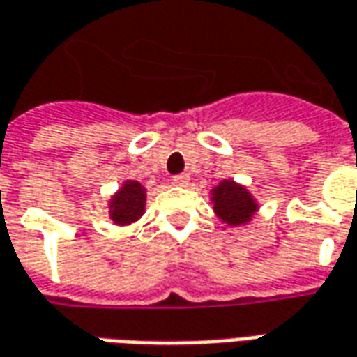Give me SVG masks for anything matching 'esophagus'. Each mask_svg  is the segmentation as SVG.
<instances>
[{"mask_svg": "<svg viewBox=\"0 0 357 357\" xmlns=\"http://www.w3.org/2000/svg\"><path fill=\"white\" fill-rule=\"evenodd\" d=\"M174 185H179V187H185L189 183V176L187 174H179V176H174Z\"/></svg>", "mask_w": 357, "mask_h": 357, "instance_id": "obj_1", "label": "esophagus"}]
</instances>
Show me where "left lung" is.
I'll use <instances>...</instances> for the list:
<instances>
[{"instance_id": "obj_1", "label": "left lung", "mask_w": 357, "mask_h": 357, "mask_svg": "<svg viewBox=\"0 0 357 357\" xmlns=\"http://www.w3.org/2000/svg\"><path fill=\"white\" fill-rule=\"evenodd\" d=\"M211 193H213L214 213L222 222L230 226L248 224L253 218V214L259 211V204L253 195L234 179H222Z\"/></svg>"}]
</instances>
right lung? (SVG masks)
<instances>
[{
    "label": "right lung",
    "instance_id": "add662e5",
    "mask_svg": "<svg viewBox=\"0 0 357 357\" xmlns=\"http://www.w3.org/2000/svg\"><path fill=\"white\" fill-rule=\"evenodd\" d=\"M144 204H146V189L139 181L129 179L109 199V218L118 226H127L143 216Z\"/></svg>",
    "mask_w": 357,
    "mask_h": 357
}]
</instances>
